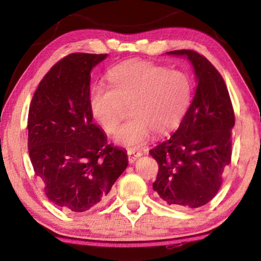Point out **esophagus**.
<instances>
[{"label": "esophagus", "instance_id": "obj_1", "mask_svg": "<svg viewBox=\"0 0 261 261\" xmlns=\"http://www.w3.org/2000/svg\"><path fill=\"white\" fill-rule=\"evenodd\" d=\"M140 156H141L140 152H134V151L127 152V159H129L130 163H135Z\"/></svg>", "mask_w": 261, "mask_h": 261}]
</instances>
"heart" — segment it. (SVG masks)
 Wrapping results in <instances>:
<instances>
[{
    "instance_id": "obj_1",
    "label": "heart",
    "mask_w": 261,
    "mask_h": 261,
    "mask_svg": "<svg viewBox=\"0 0 261 261\" xmlns=\"http://www.w3.org/2000/svg\"><path fill=\"white\" fill-rule=\"evenodd\" d=\"M108 81L110 85L91 88V114L107 134H114L129 106L132 118L115 139L131 149L146 144L152 134L165 136L177 129L191 103V79L180 70L131 60L110 70Z\"/></svg>"
}]
</instances>
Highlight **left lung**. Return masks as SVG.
I'll return each instance as SVG.
<instances>
[{"label": "left lung", "instance_id": "1", "mask_svg": "<svg viewBox=\"0 0 261 261\" xmlns=\"http://www.w3.org/2000/svg\"><path fill=\"white\" fill-rule=\"evenodd\" d=\"M168 54L188 57L197 87L178 129L149 151L159 165L153 190L168 205L198 208L216 196L231 163L235 114L226 83L205 56L191 49Z\"/></svg>", "mask_w": 261, "mask_h": 261}]
</instances>
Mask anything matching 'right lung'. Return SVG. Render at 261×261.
Masks as SVG:
<instances>
[{
	"label": "right lung",
	"instance_id": "right-lung-1",
	"mask_svg": "<svg viewBox=\"0 0 261 261\" xmlns=\"http://www.w3.org/2000/svg\"><path fill=\"white\" fill-rule=\"evenodd\" d=\"M106 57H63L42 78L30 105L31 162L48 199L65 212L102 205L127 167L126 153L107 143L88 105L91 70Z\"/></svg>",
	"mask_w": 261,
	"mask_h": 261
}]
</instances>
